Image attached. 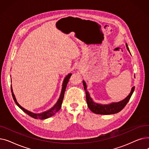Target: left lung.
I'll use <instances>...</instances> for the list:
<instances>
[{
  "mask_svg": "<svg viewBox=\"0 0 149 149\" xmlns=\"http://www.w3.org/2000/svg\"><path fill=\"white\" fill-rule=\"evenodd\" d=\"M126 46L127 50L130 52L127 43L126 44ZM83 84L84 86V89L86 91V101L88 107L92 112L100 115H111L115 114L120 112L129 102V101L135 89V87H133L129 95L126 98H124L121 101H119V102L112 103L109 104H101L93 102L92 99L90 97L88 91H87L86 84L84 80L83 81Z\"/></svg>",
  "mask_w": 149,
  "mask_h": 149,
  "instance_id": "left-lung-1",
  "label": "left lung"
}]
</instances>
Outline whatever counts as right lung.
<instances>
[{
	"label": "right lung",
	"mask_w": 149,
	"mask_h": 149,
	"mask_svg": "<svg viewBox=\"0 0 149 149\" xmlns=\"http://www.w3.org/2000/svg\"><path fill=\"white\" fill-rule=\"evenodd\" d=\"M72 75V74H69L66 77L65 79H64V81H63V85H62V89H61V93H60V97L58 100V101H57L56 104H55L52 108H51L49 110L47 111H45L44 112H42V113H33L31 112L30 111H28L27 110H26L25 109H24L23 107H22L18 103L17 101L16 100V98H15V95L14 94V93L13 92V89H12V86L11 85V92H12V95H13V98L14 99V102L15 103V104H16L18 107L21 109L25 113H26V114H28V115H29L30 116L33 117V118H35V119H40V120H45V119H46V118H49V117L53 116L54 115L56 114L60 109H61V104H62V102H63V98H64V95H65V90H66V86H67V84L69 81V80L70 79V76Z\"/></svg>",
	"instance_id": "1"
}]
</instances>
